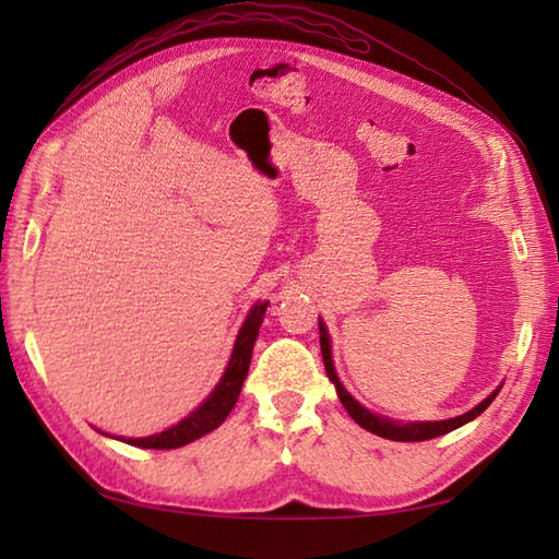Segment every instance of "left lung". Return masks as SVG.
I'll use <instances>...</instances> for the list:
<instances>
[{
    "mask_svg": "<svg viewBox=\"0 0 559 559\" xmlns=\"http://www.w3.org/2000/svg\"><path fill=\"white\" fill-rule=\"evenodd\" d=\"M319 343H322V358H324V367H326V374L331 382L336 384V394L343 403V408L348 411L350 418L358 423L360 427H365V430H370L379 437L384 439H394V442H425V439H435L439 435H447L451 430H456V427L471 423L473 418H478V415L490 406V403L495 401V396L500 394V389H495L492 394L480 401L476 408L463 413V415H456V418H449V420H435V423H411V425H399L394 420H386V418H379V415H372L370 411H365L358 401H355L346 389H343V384L338 382L336 377V370H334V362H331V343H329V334L324 329V322H319Z\"/></svg>",
    "mask_w": 559,
    "mask_h": 559,
    "instance_id": "1",
    "label": "left lung"
}]
</instances>
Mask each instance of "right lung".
<instances>
[{"instance_id":"right-lung-1","label":"right lung","mask_w":559,"mask_h":559,"mask_svg":"<svg viewBox=\"0 0 559 559\" xmlns=\"http://www.w3.org/2000/svg\"><path fill=\"white\" fill-rule=\"evenodd\" d=\"M269 302H257L252 310H249L245 324L237 334L235 348L230 355V362L225 367V374L221 377L218 386L211 391V396L201 403V406L187 415L182 423L173 425L170 430H165L160 435H151V437H139V439H124L127 444L141 447V449H177L185 447L194 439L209 435L211 430L228 418L237 396H240L245 377L249 372V362H252V348L254 341L259 336V326L264 322V312H266Z\"/></svg>"}]
</instances>
